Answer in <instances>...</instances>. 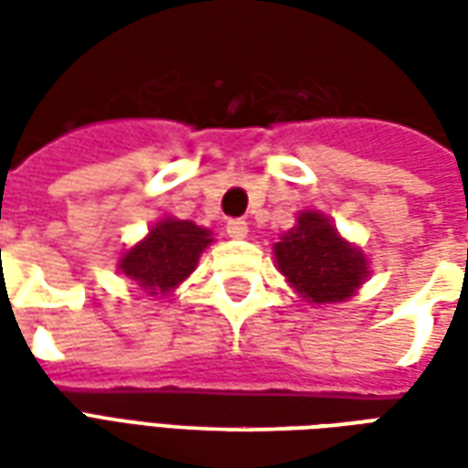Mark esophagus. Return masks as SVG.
Wrapping results in <instances>:
<instances>
[{
  "label": "esophagus",
  "mask_w": 468,
  "mask_h": 468,
  "mask_svg": "<svg viewBox=\"0 0 468 468\" xmlns=\"http://www.w3.org/2000/svg\"><path fill=\"white\" fill-rule=\"evenodd\" d=\"M225 230H228V235L230 238H235V240H240V238H245L248 235V223L245 220H228V225H225Z\"/></svg>",
  "instance_id": "esophagus-1"
}]
</instances>
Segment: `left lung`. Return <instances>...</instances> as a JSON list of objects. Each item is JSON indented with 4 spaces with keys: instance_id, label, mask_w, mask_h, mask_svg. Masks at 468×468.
Segmentation results:
<instances>
[{
    "instance_id": "obj_1",
    "label": "left lung",
    "mask_w": 468,
    "mask_h": 468,
    "mask_svg": "<svg viewBox=\"0 0 468 468\" xmlns=\"http://www.w3.org/2000/svg\"><path fill=\"white\" fill-rule=\"evenodd\" d=\"M275 261L281 273L311 303H335L356 293L368 268L361 250H356L335 233L321 213H301L295 228L275 243Z\"/></svg>"
}]
</instances>
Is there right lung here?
I'll use <instances>...</instances> for the list:
<instances>
[{
  "mask_svg": "<svg viewBox=\"0 0 468 468\" xmlns=\"http://www.w3.org/2000/svg\"><path fill=\"white\" fill-rule=\"evenodd\" d=\"M207 245L210 233L205 228H197L190 220L167 218L154 225L143 243L124 253L120 268L127 278L143 285L144 293H167L193 273Z\"/></svg>",
  "mask_w": 468,
  "mask_h": 468,
  "instance_id": "1",
  "label": "right lung"
}]
</instances>
